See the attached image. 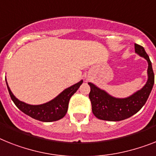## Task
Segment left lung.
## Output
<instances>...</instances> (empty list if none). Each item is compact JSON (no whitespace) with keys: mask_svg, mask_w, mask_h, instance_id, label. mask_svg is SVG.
Listing matches in <instances>:
<instances>
[{"mask_svg":"<svg viewBox=\"0 0 156 156\" xmlns=\"http://www.w3.org/2000/svg\"><path fill=\"white\" fill-rule=\"evenodd\" d=\"M135 51L148 63V79L146 84L132 96L119 99L110 96L93 83H88L91 87L89 99L92 103V111L96 118L108 121L123 120L138 112L148 99L155 82L152 65L144 47L135 44Z\"/></svg>","mask_w":156,"mask_h":156,"instance_id":"8db88e82","label":"left lung"}]
</instances>
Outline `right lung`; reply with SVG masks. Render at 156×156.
I'll list each match as a JSON object with an SVG mask.
<instances>
[{"mask_svg": "<svg viewBox=\"0 0 156 156\" xmlns=\"http://www.w3.org/2000/svg\"><path fill=\"white\" fill-rule=\"evenodd\" d=\"M82 83L83 80H80L74 85L68 87L49 102L40 105H31L16 99L11 92L6 81L10 97L18 108L24 114L42 122H52L62 119L68 112L70 98L78 90Z\"/></svg>", "mask_w": 156, "mask_h": 156, "instance_id": "obj_1", "label": "right lung"}]
</instances>
